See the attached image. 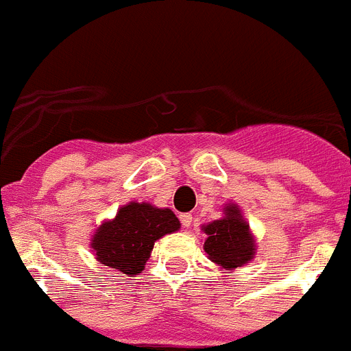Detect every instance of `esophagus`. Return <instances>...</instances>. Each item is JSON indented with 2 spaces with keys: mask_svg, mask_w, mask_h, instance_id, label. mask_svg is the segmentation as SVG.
Wrapping results in <instances>:
<instances>
[{
  "mask_svg": "<svg viewBox=\"0 0 351 351\" xmlns=\"http://www.w3.org/2000/svg\"><path fill=\"white\" fill-rule=\"evenodd\" d=\"M179 219H181V224H183L184 228H189L190 224H192V215L190 214H183Z\"/></svg>",
  "mask_w": 351,
  "mask_h": 351,
  "instance_id": "obj_1",
  "label": "esophagus"
}]
</instances>
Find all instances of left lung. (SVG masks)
Listing matches in <instances>:
<instances>
[{"label": "left lung", "instance_id": "left-lung-1", "mask_svg": "<svg viewBox=\"0 0 351 351\" xmlns=\"http://www.w3.org/2000/svg\"><path fill=\"white\" fill-rule=\"evenodd\" d=\"M203 232L206 234L204 252L212 263L224 270H234L254 259V235L237 204L224 206V217L204 224Z\"/></svg>", "mask_w": 351, "mask_h": 351}]
</instances>
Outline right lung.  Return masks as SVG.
<instances>
[{
    "mask_svg": "<svg viewBox=\"0 0 351 351\" xmlns=\"http://www.w3.org/2000/svg\"><path fill=\"white\" fill-rule=\"evenodd\" d=\"M179 226L181 223L170 208L132 201L117 210L114 219L105 221L96 230L90 248L101 265L136 277L145 270L154 243Z\"/></svg>",
    "mask_w": 351,
    "mask_h": 351,
    "instance_id": "1",
    "label": "right lung"
}]
</instances>
